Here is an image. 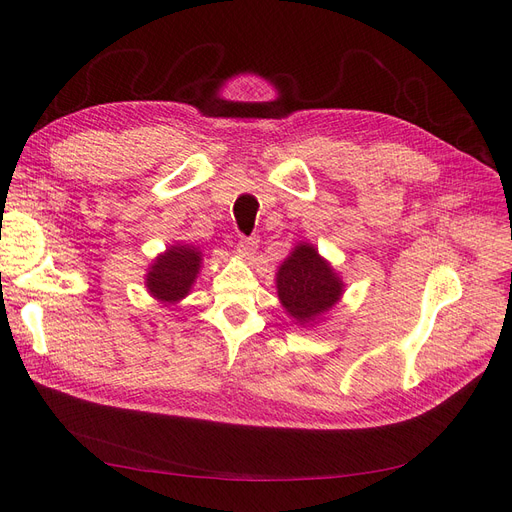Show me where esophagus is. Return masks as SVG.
Masks as SVG:
<instances>
[{"mask_svg":"<svg viewBox=\"0 0 512 512\" xmlns=\"http://www.w3.org/2000/svg\"><path fill=\"white\" fill-rule=\"evenodd\" d=\"M236 253L242 259H253V255L257 253V240L255 238H240L236 242Z\"/></svg>","mask_w":512,"mask_h":512,"instance_id":"obj_1","label":"esophagus"}]
</instances>
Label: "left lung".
<instances>
[{"label":"left lung","instance_id":"8db88e82","mask_svg":"<svg viewBox=\"0 0 512 512\" xmlns=\"http://www.w3.org/2000/svg\"><path fill=\"white\" fill-rule=\"evenodd\" d=\"M344 280L315 245L299 240L276 272V290L284 311L299 326H315L342 299Z\"/></svg>","mask_w":512,"mask_h":512}]
</instances>
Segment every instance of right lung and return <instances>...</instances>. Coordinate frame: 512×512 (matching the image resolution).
<instances>
[{"mask_svg":"<svg viewBox=\"0 0 512 512\" xmlns=\"http://www.w3.org/2000/svg\"><path fill=\"white\" fill-rule=\"evenodd\" d=\"M203 263V251L188 242H174L159 253L145 274V288L161 305H178L193 290Z\"/></svg>","mask_w":512,"mask_h":512,"instance_id":"obj_1","label":"right lung"}]
</instances>
